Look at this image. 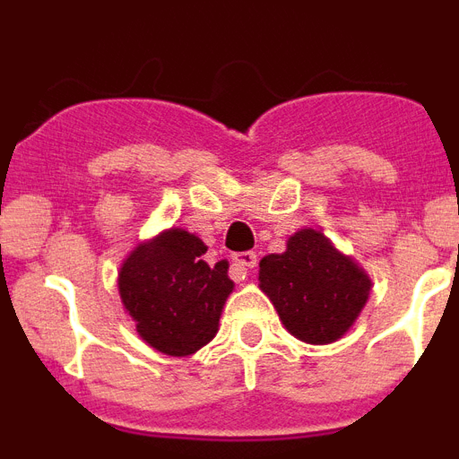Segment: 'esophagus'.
Instances as JSON below:
<instances>
[{"instance_id":"esophagus-1","label":"esophagus","mask_w":459,"mask_h":459,"mask_svg":"<svg viewBox=\"0 0 459 459\" xmlns=\"http://www.w3.org/2000/svg\"><path fill=\"white\" fill-rule=\"evenodd\" d=\"M234 266H237V269L243 273V278H246V273H248L250 269H255V266H257V255H255V253L237 255V257H234Z\"/></svg>"}]
</instances>
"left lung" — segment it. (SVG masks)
Returning <instances> with one entry per match:
<instances>
[{"mask_svg":"<svg viewBox=\"0 0 459 459\" xmlns=\"http://www.w3.org/2000/svg\"><path fill=\"white\" fill-rule=\"evenodd\" d=\"M259 290L294 338L331 344L354 326L370 299L372 280L322 230L303 227L287 238L285 253L262 257Z\"/></svg>","mask_w":459,"mask_h":459,"instance_id":"left-lung-1","label":"left lung"}]
</instances>
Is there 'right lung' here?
I'll list each match as a JSON object with an SVG mask.
<instances>
[{
    "mask_svg": "<svg viewBox=\"0 0 459 459\" xmlns=\"http://www.w3.org/2000/svg\"><path fill=\"white\" fill-rule=\"evenodd\" d=\"M206 246L181 227L140 241L119 269L124 310L149 347L168 356H193L216 338L234 282L227 259L211 266Z\"/></svg>",
    "mask_w": 459,
    "mask_h": 459,
    "instance_id": "1",
    "label": "right lung"
}]
</instances>
